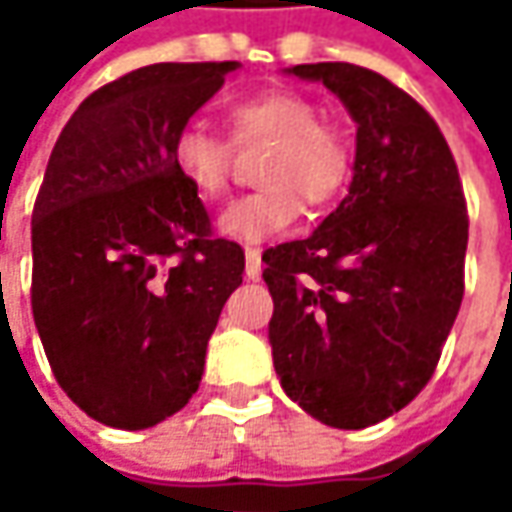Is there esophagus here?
<instances>
[{"mask_svg": "<svg viewBox=\"0 0 512 512\" xmlns=\"http://www.w3.org/2000/svg\"><path fill=\"white\" fill-rule=\"evenodd\" d=\"M246 278L249 281L260 278V252L257 249H246Z\"/></svg>", "mask_w": 512, "mask_h": 512, "instance_id": "esophagus-1", "label": "esophagus"}]
</instances>
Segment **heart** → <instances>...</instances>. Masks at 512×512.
Wrapping results in <instances>:
<instances>
[{"label": "heart", "instance_id": "obj_1", "mask_svg": "<svg viewBox=\"0 0 512 512\" xmlns=\"http://www.w3.org/2000/svg\"><path fill=\"white\" fill-rule=\"evenodd\" d=\"M228 124L237 145L269 142L257 177L266 183L225 207L219 231L237 243L257 246L284 231L308 204L332 201L350 180V139L320 121V109L299 91L269 88L228 106ZM171 162L183 183L201 198L216 201L228 189L234 145L201 121H186L171 139Z\"/></svg>", "mask_w": 512, "mask_h": 512}]
</instances>
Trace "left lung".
<instances>
[{
    "label": "left lung",
    "mask_w": 512,
    "mask_h": 512,
    "mask_svg": "<svg viewBox=\"0 0 512 512\" xmlns=\"http://www.w3.org/2000/svg\"><path fill=\"white\" fill-rule=\"evenodd\" d=\"M287 73L347 106L356 162L311 237L263 252L272 361L311 418L361 430L409 406L439 364L465 287V195L439 124L403 88L347 61Z\"/></svg>",
    "instance_id": "obj_1"
}]
</instances>
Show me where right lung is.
I'll return each instance as SVG.
<instances>
[{
  "mask_svg": "<svg viewBox=\"0 0 512 512\" xmlns=\"http://www.w3.org/2000/svg\"><path fill=\"white\" fill-rule=\"evenodd\" d=\"M240 61H162L82 100L32 216V314L64 394L94 421L145 430L198 391L246 255L213 237L171 162L174 133Z\"/></svg>",
  "mask_w": 512,
  "mask_h": 512,
  "instance_id": "1",
  "label": "right lung"
}]
</instances>
